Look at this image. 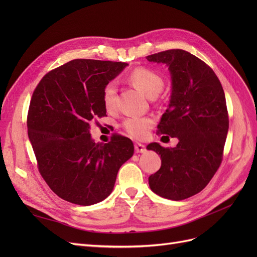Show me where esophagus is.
<instances>
[{
	"instance_id": "obj_1",
	"label": "esophagus",
	"mask_w": 257,
	"mask_h": 257,
	"mask_svg": "<svg viewBox=\"0 0 257 257\" xmlns=\"http://www.w3.org/2000/svg\"><path fill=\"white\" fill-rule=\"evenodd\" d=\"M135 151L137 153H145L146 152L145 145H142V144H139V143L135 144Z\"/></svg>"
}]
</instances>
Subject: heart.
<instances>
[{"instance_id": "obj_1", "label": "heart", "mask_w": 257, "mask_h": 257, "mask_svg": "<svg viewBox=\"0 0 257 257\" xmlns=\"http://www.w3.org/2000/svg\"><path fill=\"white\" fill-rule=\"evenodd\" d=\"M130 81L137 89L149 97L157 96L164 87V80L162 77L148 67H137L128 75ZM116 94H118V85L115 81H109L103 88V103L107 109H113L116 104ZM154 124L151 116H128L122 122L123 128L132 137L141 139L144 138Z\"/></svg>"}]
</instances>
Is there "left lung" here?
Here are the masks:
<instances>
[{"label":"left lung","mask_w":257,"mask_h":257,"mask_svg":"<svg viewBox=\"0 0 257 257\" xmlns=\"http://www.w3.org/2000/svg\"><path fill=\"white\" fill-rule=\"evenodd\" d=\"M146 59L166 64L172 75L170 103L157 133L179 139L175 148L148 145L162 160L149 185L162 197L182 200L204 190L221 165L229 124L226 99L213 69L192 53L170 49Z\"/></svg>","instance_id":"8db88e82"}]
</instances>
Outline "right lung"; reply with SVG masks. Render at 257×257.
<instances>
[{"label":"right lung","mask_w":257,"mask_h":257,"mask_svg":"<svg viewBox=\"0 0 257 257\" xmlns=\"http://www.w3.org/2000/svg\"><path fill=\"white\" fill-rule=\"evenodd\" d=\"M124 62L76 59L52 69L38 82L28 111V135L44 180L59 197L90 206L111 193L123 163L134 145L113 134L108 144H95L92 122L106 115L103 88Z\"/></svg>","instance_id":"1"}]
</instances>
